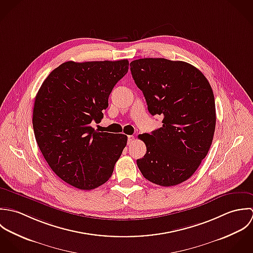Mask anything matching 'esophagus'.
Masks as SVG:
<instances>
[{
    "mask_svg": "<svg viewBox=\"0 0 253 253\" xmlns=\"http://www.w3.org/2000/svg\"><path fill=\"white\" fill-rule=\"evenodd\" d=\"M135 141V137L133 136V135H131V136H128V145H131V144H133V142Z\"/></svg>",
    "mask_w": 253,
    "mask_h": 253,
    "instance_id": "obj_1",
    "label": "esophagus"
}]
</instances>
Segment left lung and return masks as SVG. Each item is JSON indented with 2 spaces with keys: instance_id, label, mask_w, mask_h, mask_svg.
I'll list each match as a JSON object with an SVG mask.
<instances>
[{
  "instance_id": "obj_1",
  "label": "left lung",
  "mask_w": 253,
  "mask_h": 253,
  "mask_svg": "<svg viewBox=\"0 0 253 253\" xmlns=\"http://www.w3.org/2000/svg\"><path fill=\"white\" fill-rule=\"evenodd\" d=\"M130 69L150 113L163 116L159 129L139 135L147 153L137 165L153 184H181L197 171L212 144L216 111L211 86L202 71L185 61L140 58Z\"/></svg>"
}]
</instances>
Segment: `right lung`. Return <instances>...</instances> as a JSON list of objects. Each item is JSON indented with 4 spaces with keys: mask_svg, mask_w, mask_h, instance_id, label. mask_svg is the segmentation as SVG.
Returning a JSON list of instances; mask_svg holds the SVG:
<instances>
[{
    "mask_svg": "<svg viewBox=\"0 0 253 253\" xmlns=\"http://www.w3.org/2000/svg\"><path fill=\"white\" fill-rule=\"evenodd\" d=\"M127 59L66 61L39 89L33 108L36 142L51 170L65 183L90 191L111 177L127 136L98 132L115 84L128 72Z\"/></svg>",
    "mask_w": 253,
    "mask_h": 253,
    "instance_id": "right-lung-1",
    "label": "right lung"
}]
</instances>
